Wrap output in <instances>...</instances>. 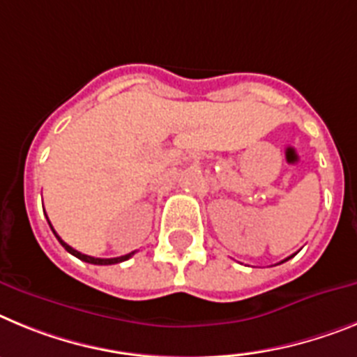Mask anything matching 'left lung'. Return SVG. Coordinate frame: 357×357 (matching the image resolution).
<instances>
[{
	"mask_svg": "<svg viewBox=\"0 0 357 357\" xmlns=\"http://www.w3.org/2000/svg\"><path fill=\"white\" fill-rule=\"evenodd\" d=\"M291 257H293V255H291ZM291 257H287V259H286V260H289V259H291ZM286 260H282V262H286Z\"/></svg>",
	"mask_w": 357,
	"mask_h": 357,
	"instance_id": "left-lung-1",
	"label": "left lung"
}]
</instances>
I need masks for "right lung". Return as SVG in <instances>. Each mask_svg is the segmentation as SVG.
<instances>
[{
	"mask_svg": "<svg viewBox=\"0 0 357 357\" xmlns=\"http://www.w3.org/2000/svg\"><path fill=\"white\" fill-rule=\"evenodd\" d=\"M46 219H48V217H46ZM50 228H52V225H50ZM52 230H54V228H52ZM54 234H55V237H57V241H59V243L63 244V248H64V250H66L68 253H71V255H75L77 259L84 260V262H89V264H97V266H109V264H119V262H123V260L131 259V257L135 255V252H131V253H127V255L116 257V259H95V257L84 255V253H80V252H77V250H73V248H71L70 244H66V243H64V241H63V238L59 237V235H57V231H55V230H54Z\"/></svg>",
	"mask_w": 357,
	"mask_h": 357,
	"instance_id": "right-lung-1",
	"label": "right lung"
}]
</instances>
